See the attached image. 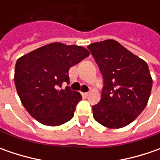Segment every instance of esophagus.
<instances>
[{"mask_svg": "<svg viewBox=\"0 0 160 160\" xmlns=\"http://www.w3.org/2000/svg\"><path fill=\"white\" fill-rule=\"evenodd\" d=\"M82 95L83 97H87V96H89V92H82Z\"/></svg>", "mask_w": 160, "mask_h": 160, "instance_id": "esophagus-1", "label": "esophagus"}]
</instances>
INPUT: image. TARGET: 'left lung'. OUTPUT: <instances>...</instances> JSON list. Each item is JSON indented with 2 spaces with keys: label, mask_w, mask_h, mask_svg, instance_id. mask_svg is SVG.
Returning <instances> with one entry per match:
<instances>
[{
  "label": "left lung",
  "mask_w": 160,
  "mask_h": 160,
  "mask_svg": "<svg viewBox=\"0 0 160 160\" xmlns=\"http://www.w3.org/2000/svg\"><path fill=\"white\" fill-rule=\"evenodd\" d=\"M92 54L103 77L102 99L92 106L94 119L110 129L129 125L148 103L152 88L149 67L117 41L91 43Z\"/></svg>",
  "instance_id": "obj_1"
}]
</instances>
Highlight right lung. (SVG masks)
Masks as SVG:
<instances>
[{
    "label": "right lung",
    "instance_id": "1",
    "mask_svg": "<svg viewBox=\"0 0 160 160\" xmlns=\"http://www.w3.org/2000/svg\"><path fill=\"white\" fill-rule=\"evenodd\" d=\"M82 46L53 42L18 58L14 81L23 106L41 124L60 126L74 117L82 95L69 89H59L69 83L68 70L88 57Z\"/></svg>",
    "mask_w": 160,
    "mask_h": 160
}]
</instances>
